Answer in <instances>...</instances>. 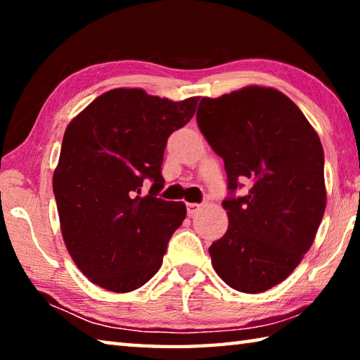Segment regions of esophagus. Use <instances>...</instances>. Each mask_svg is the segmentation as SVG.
I'll return each instance as SVG.
<instances>
[{"mask_svg": "<svg viewBox=\"0 0 360 360\" xmlns=\"http://www.w3.org/2000/svg\"><path fill=\"white\" fill-rule=\"evenodd\" d=\"M186 206H187V214L188 216H193L195 212L200 210V206H202V205H198V203H187Z\"/></svg>", "mask_w": 360, "mask_h": 360, "instance_id": "1", "label": "esophagus"}]
</instances>
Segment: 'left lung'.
Wrapping results in <instances>:
<instances>
[{"label":"left lung","instance_id":"1","mask_svg":"<svg viewBox=\"0 0 360 360\" xmlns=\"http://www.w3.org/2000/svg\"><path fill=\"white\" fill-rule=\"evenodd\" d=\"M197 124L222 157L229 229L210 248L231 289L259 294L284 281L311 248L326 211L324 150L294 101L271 87L202 98ZM248 188L243 198L234 191Z\"/></svg>","mask_w":360,"mask_h":360}]
</instances>
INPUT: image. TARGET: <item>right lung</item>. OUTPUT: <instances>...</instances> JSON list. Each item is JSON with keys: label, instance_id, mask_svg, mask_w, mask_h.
I'll use <instances>...</instances> for the list:
<instances>
[{"label": "right lung", "instance_id": "add662e5", "mask_svg": "<svg viewBox=\"0 0 360 360\" xmlns=\"http://www.w3.org/2000/svg\"><path fill=\"white\" fill-rule=\"evenodd\" d=\"M198 96L172 101L143 89L100 95L66 127L53 172L60 229L79 270L111 292L141 288L162 266L186 205L157 198L168 136ZM153 181L148 195L142 184Z\"/></svg>", "mask_w": 360, "mask_h": 360}]
</instances>
